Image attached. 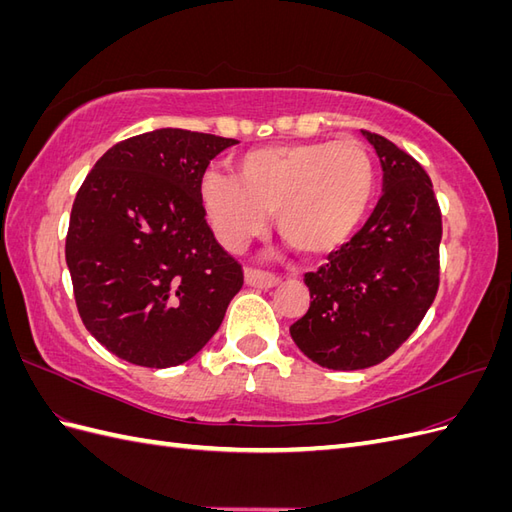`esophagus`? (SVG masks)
I'll return each instance as SVG.
<instances>
[{
	"instance_id": "34e87169",
	"label": "esophagus",
	"mask_w": 512,
	"mask_h": 512,
	"mask_svg": "<svg viewBox=\"0 0 512 512\" xmlns=\"http://www.w3.org/2000/svg\"><path fill=\"white\" fill-rule=\"evenodd\" d=\"M277 282H280V277L275 273L269 271H262L256 267H247L245 269V284L247 286H254V288H273Z\"/></svg>"
}]
</instances>
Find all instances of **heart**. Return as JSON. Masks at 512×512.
Wrapping results in <instances>:
<instances>
[{"label":"heart","instance_id":"obj_1","mask_svg":"<svg viewBox=\"0 0 512 512\" xmlns=\"http://www.w3.org/2000/svg\"><path fill=\"white\" fill-rule=\"evenodd\" d=\"M235 178L209 170L200 181L207 220L232 252L258 237L267 213H275L290 247L327 254L363 222L376 190L374 162L352 138L252 149L235 160Z\"/></svg>","mask_w":512,"mask_h":512}]
</instances>
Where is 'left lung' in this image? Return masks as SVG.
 I'll return each mask as SVG.
<instances>
[{
    "instance_id": "8db88e82",
    "label": "left lung",
    "mask_w": 512,
    "mask_h": 512,
    "mask_svg": "<svg viewBox=\"0 0 512 512\" xmlns=\"http://www.w3.org/2000/svg\"><path fill=\"white\" fill-rule=\"evenodd\" d=\"M363 134L380 158L384 194L365 226L305 273L312 301L290 327L307 359L337 371L389 359L440 286L442 213L429 175L389 138Z\"/></svg>"
}]
</instances>
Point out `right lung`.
<instances>
[{"label":"right lung","instance_id":"right-lung-1","mask_svg":"<svg viewBox=\"0 0 512 512\" xmlns=\"http://www.w3.org/2000/svg\"><path fill=\"white\" fill-rule=\"evenodd\" d=\"M235 138L162 128L108 149L76 192L66 237L85 329L119 359L175 367L220 329L243 267L200 200L209 160Z\"/></svg>","mask_w":512,"mask_h":512}]
</instances>
